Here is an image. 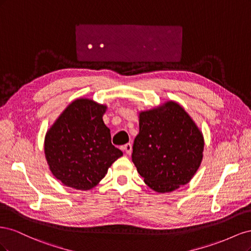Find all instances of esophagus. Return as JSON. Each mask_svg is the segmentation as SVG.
I'll use <instances>...</instances> for the list:
<instances>
[{
  "label": "esophagus",
  "instance_id": "esophagus-1",
  "mask_svg": "<svg viewBox=\"0 0 251 251\" xmlns=\"http://www.w3.org/2000/svg\"><path fill=\"white\" fill-rule=\"evenodd\" d=\"M123 150L126 151L127 155H130L132 153V144L131 143L126 144V146L123 148Z\"/></svg>",
  "mask_w": 251,
  "mask_h": 251
}]
</instances>
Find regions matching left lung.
<instances>
[{"mask_svg":"<svg viewBox=\"0 0 251 251\" xmlns=\"http://www.w3.org/2000/svg\"><path fill=\"white\" fill-rule=\"evenodd\" d=\"M203 149L202 133L177 102L139 114L132 161L153 191L170 193L188 183L201 164Z\"/></svg>","mask_w":251,"mask_h":251,"instance_id":"left-lung-1","label":"left lung"}]
</instances>
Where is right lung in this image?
<instances>
[{
	"label": "right lung",
	"mask_w": 251,
	"mask_h": 251,
	"mask_svg": "<svg viewBox=\"0 0 251 251\" xmlns=\"http://www.w3.org/2000/svg\"><path fill=\"white\" fill-rule=\"evenodd\" d=\"M105 109L88 98L76 100L47 132L45 155L53 176L64 185L80 191L93 188L123 156L102 120Z\"/></svg>",
	"instance_id": "obj_1"
}]
</instances>
